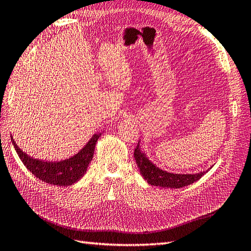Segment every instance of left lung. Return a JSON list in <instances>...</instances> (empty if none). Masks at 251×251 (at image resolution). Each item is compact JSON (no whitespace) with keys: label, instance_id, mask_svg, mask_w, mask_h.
<instances>
[{"label":"left lung","instance_id":"1","mask_svg":"<svg viewBox=\"0 0 251 251\" xmlns=\"http://www.w3.org/2000/svg\"><path fill=\"white\" fill-rule=\"evenodd\" d=\"M133 155L134 158H136V162L138 164L141 175L143 176L147 183H150L151 185H155V187H161L165 189H180L187 187V185L199 180L212 168L211 166L205 172L196 173V174H174V173L163 171L159 169L157 165L153 164L147 158L146 153L141 151L140 141L136 150L133 151Z\"/></svg>","mask_w":251,"mask_h":251}]
</instances>
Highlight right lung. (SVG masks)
Segmentation results:
<instances>
[{
    "label": "right lung",
    "mask_w": 251,
    "mask_h": 251,
    "mask_svg": "<svg viewBox=\"0 0 251 251\" xmlns=\"http://www.w3.org/2000/svg\"><path fill=\"white\" fill-rule=\"evenodd\" d=\"M100 136L101 132L94 133L89 142L76 155L69 159L54 162L44 161V160L35 159L28 156L27 153L19 149L12 136L10 137L19 158L21 159L23 164L26 166V169L31 174L47 183L59 185V187H68V185H72L78 181L86 174L88 166L93 158L95 144Z\"/></svg>",
    "instance_id": "1"
}]
</instances>
